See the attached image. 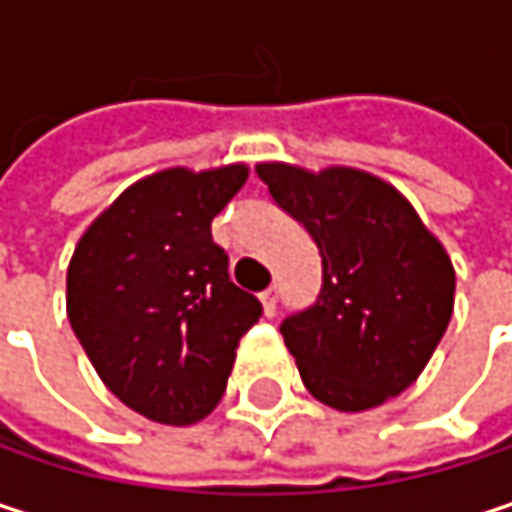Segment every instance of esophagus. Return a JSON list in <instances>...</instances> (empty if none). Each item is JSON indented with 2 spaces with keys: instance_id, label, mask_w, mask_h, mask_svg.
Here are the masks:
<instances>
[{
  "instance_id": "obj_1",
  "label": "esophagus",
  "mask_w": 512,
  "mask_h": 512,
  "mask_svg": "<svg viewBox=\"0 0 512 512\" xmlns=\"http://www.w3.org/2000/svg\"><path fill=\"white\" fill-rule=\"evenodd\" d=\"M260 305H263V314H266V317H272V314H275V308H278V287L263 290V293H260Z\"/></svg>"
}]
</instances>
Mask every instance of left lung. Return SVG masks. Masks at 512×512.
<instances>
[{"label":"left lung","mask_w":512,"mask_h":512,"mask_svg":"<svg viewBox=\"0 0 512 512\" xmlns=\"http://www.w3.org/2000/svg\"><path fill=\"white\" fill-rule=\"evenodd\" d=\"M257 174L323 257L317 302L281 323L305 388L338 412L382 406L421 376L451 323V257L370 171L260 162Z\"/></svg>","instance_id":"8db88e82"}]
</instances>
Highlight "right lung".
Returning <instances> with one entry per match:
<instances>
[{
	"label": "right lung",
	"instance_id": "add662e5",
	"mask_svg": "<svg viewBox=\"0 0 512 512\" xmlns=\"http://www.w3.org/2000/svg\"><path fill=\"white\" fill-rule=\"evenodd\" d=\"M246 180V162L154 171L127 186L73 249L67 320L103 385L148 421L189 427L207 418L240 338L260 317L210 234Z\"/></svg>",
	"mask_w": 512,
	"mask_h": 512
}]
</instances>
